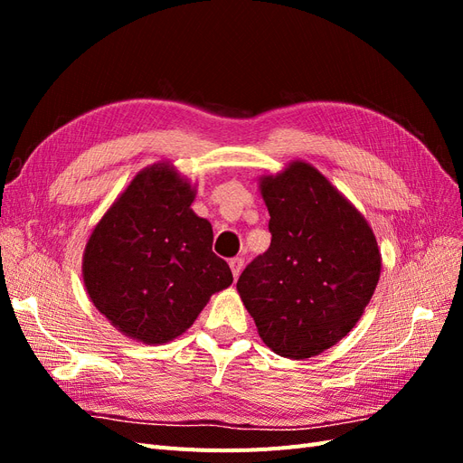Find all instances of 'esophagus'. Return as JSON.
Listing matches in <instances>:
<instances>
[{
    "instance_id": "esophagus-1",
    "label": "esophagus",
    "mask_w": 463,
    "mask_h": 463,
    "mask_svg": "<svg viewBox=\"0 0 463 463\" xmlns=\"http://www.w3.org/2000/svg\"><path fill=\"white\" fill-rule=\"evenodd\" d=\"M230 269H232V274H233L235 279L240 278V274H241V270H243V259H240V257L232 259V260H230Z\"/></svg>"
}]
</instances>
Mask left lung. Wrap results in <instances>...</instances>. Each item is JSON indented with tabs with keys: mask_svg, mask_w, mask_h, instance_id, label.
Listing matches in <instances>:
<instances>
[{
	"mask_svg": "<svg viewBox=\"0 0 463 463\" xmlns=\"http://www.w3.org/2000/svg\"><path fill=\"white\" fill-rule=\"evenodd\" d=\"M272 241L237 279L260 340L288 359L338 344L381 278L376 237L359 210L305 160L259 179Z\"/></svg>",
	"mask_w": 463,
	"mask_h": 463,
	"instance_id": "8db88e82",
	"label": "left lung"
}]
</instances>
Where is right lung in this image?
Wrapping results in <instances>:
<instances>
[{
  "label": "right lung",
  "instance_id": "obj_1",
  "mask_svg": "<svg viewBox=\"0 0 463 463\" xmlns=\"http://www.w3.org/2000/svg\"><path fill=\"white\" fill-rule=\"evenodd\" d=\"M194 194L197 185L174 164L146 165L89 237L82 253L89 298L135 342L175 340L233 282L228 262L213 253V226L193 213Z\"/></svg>",
  "mask_w": 463,
  "mask_h": 463
}]
</instances>
